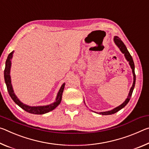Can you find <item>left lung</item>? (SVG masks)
I'll return each mask as SVG.
<instances>
[{
    "mask_svg": "<svg viewBox=\"0 0 149 149\" xmlns=\"http://www.w3.org/2000/svg\"><path fill=\"white\" fill-rule=\"evenodd\" d=\"M113 41L115 42L116 45L118 46V47L119 48V49L121 52H122L124 55H125V58L127 60V61H129V64L131 66V69H132V72H133V83L132 86H131L130 93L128 94V96L127 97V99L125 100V102H123L122 104H121L120 106H119L117 108H114L113 109H111L110 111H104V112H100V114H102V115H111V114H113L118 112V111L120 110V109H122L123 108H124L127 104H128V102H130V98L131 97V95H132L134 87H135V80H136V76H135V65H134V62L133 60V58L131 57V55H130V52H128L126 46L124 44L123 42L121 40V39L119 38L118 36H115L113 38Z\"/></svg>",
    "mask_w": 149,
    "mask_h": 149,
    "instance_id": "obj_1",
    "label": "left lung"
}]
</instances>
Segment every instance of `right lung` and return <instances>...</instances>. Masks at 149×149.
I'll return each instance as SVG.
<instances>
[{"label":"right lung","mask_w":149,"mask_h":149,"mask_svg":"<svg viewBox=\"0 0 149 149\" xmlns=\"http://www.w3.org/2000/svg\"><path fill=\"white\" fill-rule=\"evenodd\" d=\"M14 52H12L8 55L7 59L6 61V65H5V69H4V80H5V83L6 84L7 90L9 93V95L10 96L11 98L13 100V101L15 103L22 108L24 110L28 112V113H33V114H44L46 113H48L54 109L56 107H57L58 105L60 104L61 101L62 99V95L63 92V90H64L65 84H63V85L61 87V88L58 91L57 97H56L55 102H53V104H51L47 106H29L28 105H26L23 104L19 100V99L15 95L13 91V86L11 84V79L10 75V70L11 67V59L13 58V55Z\"/></svg>","instance_id":"1"}]
</instances>
